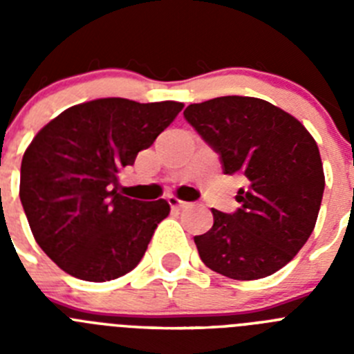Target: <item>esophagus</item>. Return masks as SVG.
Wrapping results in <instances>:
<instances>
[{
    "label": "esophagus",
    "mask_w": 354,
    "mask_h": 354,
    "mask_svg": "<svg viewBox=\"0 0 354 354\" xmlns=\"http://www.w3.org/2000/svg\"><path fill=\"white\" fill-rule=\"evenodd\" d=\"M168 204H170V207L175 209V211H180V209L187 207V202H184V200H179V198H175V196H170V198H168Z\"/></svg>",
    "instance_id": "34e87169"
}]
</instances>
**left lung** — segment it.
I'll list each match as a JSON object with an SVG mask.
<instances>
[{
    "mask_svg": "<svg viewBox=\"0 0 354 354\" xmlns=\"http://www.w3.org/2000/svg\"><path fill=\"white\" fill-rule=\"evenodd\" d=\"M187 124L220 156L225 175H241L234 212L212 209L211 230L195 236L209 270L257 280L292 261L310 237L324 192L317 143L292 115L255 97L189 104Z\"/></svg>",
    "mask_w": 354,
    "mask_h": 354,
    "instance_id": "left-lung-1",
    "label": "left lung"
}]
</instances>
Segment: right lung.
Returning a JSON list of instances; mask_svg holds the SVG:
<instances>
[{"label": "right lung", "instance_id": "1", "mask_svg": "<svg viewBox=\"0 0 354 354\" xmlns=\"http://www.w3.org/2000/svg\"><path fill=\"white\" fill-rule=\"evenodd\" d=\"M183 106L97 99L65 109L30 143L19 196L35 241L65 273L108 282L142 261L170 205L124 196L118 171L133 167Z\"/></svg>", "mask_w": 354, "mask_h": 354}]
</instances>
